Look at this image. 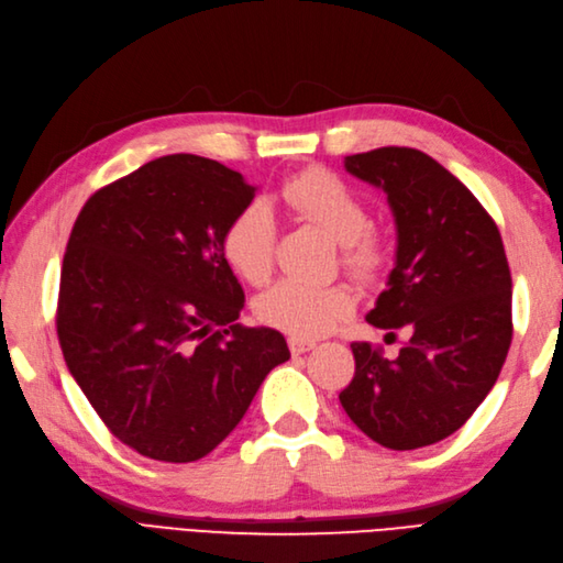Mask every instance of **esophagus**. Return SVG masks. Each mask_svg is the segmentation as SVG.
<instances>
[{
    "label": "esophagus",
    "instance_id": "34e87169",
    "mask_svg": "<svg viewBox=\"0 0 563 563\" xmlns=\"http://www.w3.org/2000/svg\"><path fill=\"white\" fill-rule=\"evenodd\" d=\"M287 345H289V352H292V355H303V352L316 347V341H306V339H299V336H289V339H287Z\"/></svg>",
    "mask_w": 563,
    "mask_h": 563
}]
</instances>
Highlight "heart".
<instances>
[{"instance_id":"b5f03b06","label":"heart","mask_w":563,"mask_h":563,"mask_svg":"<svg viewBox=\"0 0 563 563\" xmlns=\"http://www.w3.org/2000/svg\"><path fill=\"white\" fill-rule=\"evenodd\" d=\"M280 199L303 220L318 224L341 243V260L360 278H373L385 262V245L371 232L368 211L350 187L327 169H308L280 187ZM276 220L264 201H250L227 224L222 255L243 280L262 285L274 268ZM355 308L345 285L308 287L280 280L257 299V318L299 339H316L334 329Z\"/></svg>"}]
</instances>
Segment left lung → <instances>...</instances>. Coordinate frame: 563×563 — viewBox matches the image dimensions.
Segmentation results:
<instances>
[{"mask_svg":"<svg viewBox=\"0 0 563 563\" xmlns=\"http://www.w3.org/2000/svg\"><path fill=\"white\" fill-rule=\"evenodd\" d=\"M345 172L387 195L397 253L368 310L378 329H408L397 360L352 343L355 378L339 394L347 418L389 450L433 445L485 401L512 339L504 241L468 187L415 148L345 157Z\"/></svg>","mask_w":563,"mask_h":563,"instance_id":"obj_1","label":"left lung"}]
</instances>
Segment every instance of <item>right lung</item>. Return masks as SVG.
I'll return each instance as SVG.
<instances>
[{"label":"right lung","instance_id":"right-lung-1","mask_svg":"<svg viewBox=\"0 0 563 563\" xmlns=\"http://www.w3.org/2000/svg\"><path fill=\"white\" fill-rule=\"evenodd\" d=\"M257 192L199 155H164L95 192L59 276L57 339L118 441L157 462H197L241 422L285 336L241 327L227 224Z\"/></svg>","mask_w":563,"mask_h":563}]
</instances>
